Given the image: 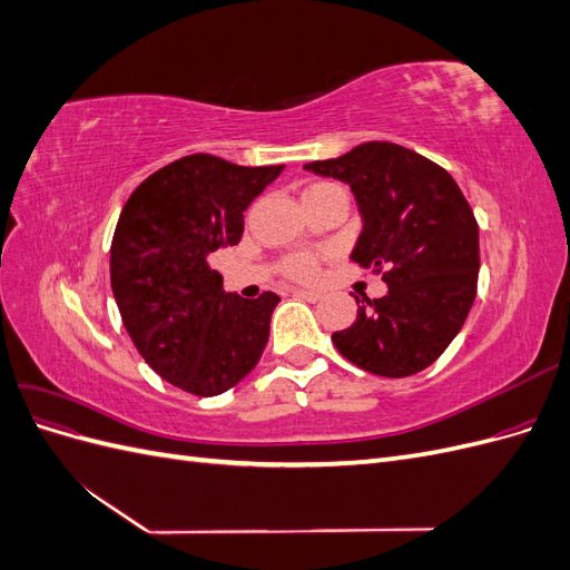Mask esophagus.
Here are the masks:
<instances>
[{"mask_svg": "<svg viewBox=\"0 0 570 570\" xmlns=\"http://www.w3.org/2000/svg\"><path fill=\"white\" fill-rule=\"evenodd\" d=\"M292 295L295 297H299V299H306V302H318L323 295L321 292H316V289H302V287H297V289H292Z\"/></svg>", "mask_w": 570, "mask_h": 570, "instance_id": "34e87169", "label": "esophagus"}]
</instances>
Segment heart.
<instances>
[{
    "instance_id": "1",
    "label": "heart",
    "mask_w": 570,
    "mask_h": 570,
    "mask_svg": "<svg viewBox=\"0 0 570 570\" xmlns=\"http://www.w3.org/2000/svg\"><path fill=\"white\" fill-rule=\"evenodd\" d=\"M325 187H333V185H312L306 193H316V189H325ZM283 271L295 281H314L321 273V258H318V254H312V252L292 254L285 258Z\"/></svg>"
}]
</instances>
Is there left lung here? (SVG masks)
<instances>
[{
	"mask_svg": "<svg viewBox=\"0 0 570 570\" xmlns=\"http://www.w3.org/2000/svg\"><path fill=\"white\" fill-rule=\"evenodd\" d=\"M304 168L352 187L364 220L352 262L387 283L385 297L356 299V321L333 333L337 352L383 377L428 368L461 331L478 287V223L459 185L394 142H364Z\"/></svg>",
	"mask_w": 570,
	"mask_h": 570,
	"instance_id": "8db88e82",
	"label": "left lung"
}]
</instances>
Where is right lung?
Segmentation results:
<instances>
[{
  "instance_id": "add662e5",
  "label": "right lung",
  "mask_w": 570,
  "mask_h": 570,
  "mask_svg": "<svg viewBox=\"0 0 570 570\" xmlns=\"http://www.w3.org/2000/svg\"><path fill=\"white\" fill-rule=\"evenodd\" d=\"M283 168L189 154L137 185L120 212L111 289L137 352L166 383L214 396L262 358L281 297L226 292L212 254L239 243L247 206Z\"/></svg>"
}]
</instances>
